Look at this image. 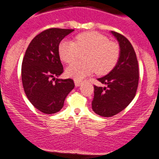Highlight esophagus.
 <instances>
[{"mask_svg":"<svg viewBox=\"0 0 159 159\" xmlns=\"http://www.w3.org/2000/svg\"><path fill=\"white\" fill-rule=\"evenodd\" d=\"M74 83H75V85H76V86H80L81 84V81H79V80L75 79L74 80Z\"/></svg>","mask_w":159,"mask_h":159,"instance_id":"34e87169","label":"esophagus"}]
</instances>
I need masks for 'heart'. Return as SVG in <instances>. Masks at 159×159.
<instances>
[{
    "instance_id": "obj_1",
    "label": "heart",
    "mask_w": 159,
    "mask_h": 159,
    "mask_svg": "<svg viewBox=\"0 0 159 159\" xmlns=\"http://www.w3.org/2000/svg\"><path fill=\"white\" fill-rule=\"evenodd\" d=\"M60 59L66 63H71L84 55V62L71 64L66 70L70 78L81 80L87 75L97 73L105 75L111 72L116 66L120 56V48L118 43L109 41L105 35L96 31L82 32L75 36V41L63 40L58 48Z\"/></svg>"
}]
</instances>
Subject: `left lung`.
I'll use <instances>...</instances> for the list:
<instances>
[{
	"mask_svg": "<svg viewBox=\"0 0 159 159\" xmlns=\"http://www.w3.org/2000/svg\"><path fill=\"white\" fill-rule=\"evenodd\" d=\"M118 40L120 56L116 66L106 76L98 78L107 87L94 85L92 108L95 113L111 117L124 109L131 102L139 84V65L136 54L128 39L111 31Z\"/></svg>",
	"mask_w": 159,
	"mask_h": 159,
	"instance_id": "obj_1",
	"label": "left lung"
}]
</instances>
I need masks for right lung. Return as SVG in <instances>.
<instances>
[{
	"mask_svg": "<svg viewBox=\"0 0 159 159\" xmlns=\"http://www.w3.org/2000/svg\"><path fill=\"white\" fill-rule=\"evenodd\" d=\"M74 29L49 28L31 40L22 62L21 78L28 99L45 114L56 113L74 88L72 79L55 78L63 73L58 45ZM55 80V82H53Z\"/></svg>",
	"mask_w": 159,
	"mask_h": 159,
	"instance_id": "1",
	"label": "right lung"
}]
</instances>
